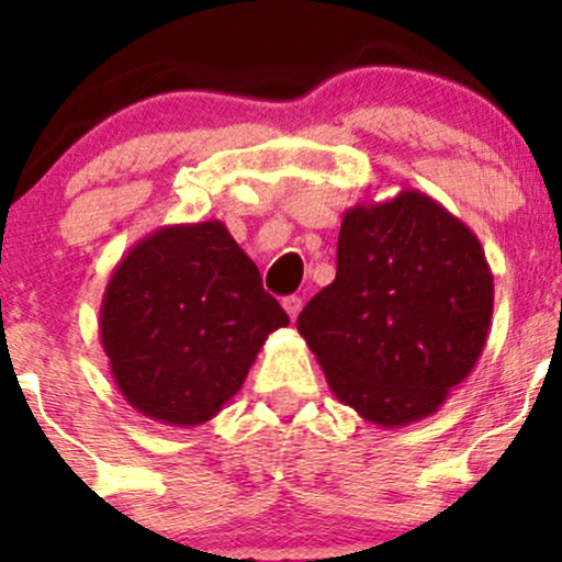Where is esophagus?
I'll use <instances>...</instances> for the list:
<instances>
[{"label": "esophagus", "mask_w": 562, "mask_h": 562, "mask_svg": "<svg viewBox=\"0 0 562 562\" xmlns=\"http://www.w3.org/2000/svg\"><path fill=\"white\" fill-rule=\"evenodd\" d=\"M282 306H285V312H288V317L290 319H299V314H301V308H303V301L299 299V295H288L285 301H282Z\"/></svg>", "instance_id": "obj_1"}]
</instances>
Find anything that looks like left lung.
I'll use <instances>...</instances> for the list:
<instances>
[{
	"instance_id": "1",
	"label": "left lung",
	"mask_w": 562,
	"mask_h": 562,
	"mask_svg": "<svg viewBox=\"0 0 562 562\" xmlns=\"http://www.w3.org/2000/svg\"><path fill=\"white\" fill-rule=\"evenodd\" d=\"M494 277L479 237L420 190L348 209L338 272L299 317L327 385L380 428L425 420L479 362Z\"/></svg>"
}]
</instances>
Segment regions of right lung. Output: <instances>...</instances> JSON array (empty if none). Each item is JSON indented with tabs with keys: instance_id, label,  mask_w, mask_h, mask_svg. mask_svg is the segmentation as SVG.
Here are the masks:
<instances>
[{
	"instance_id": "1",
	"label": "right lung",
	"mask_w": 562,
	"mask_h": 562,
	"mask_svg": "<svg viewBox=\"0 0 562 562\" xmlns=\"http://www.w3.org/2000/svg\"><path fill=\"white\" fill-rule=\"evenodd\" d=\"M288 314L222 222L171 224L113 269L100 306L111 375L150 420L190 428L243 389Z\"/></svg>"
}]
</instances>
